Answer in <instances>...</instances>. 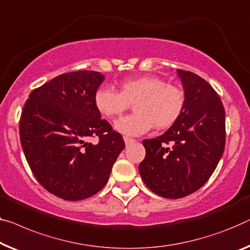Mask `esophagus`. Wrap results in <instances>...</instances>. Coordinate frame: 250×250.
Here are the masks:
<instances>
[{
	"label": "esophagus",
	"instance_id": "34e87169",
	"mask_svg": "<svg viewBox=\"0 0 250 250\" xmlns=\"http://www.w3.org/2000/svg\"><path fill=\"white\" fill-rule=\"evenodd\" d=\"M124 140H125V145L126 146H128V145H130V144H132V143H135V139H132V138H130V137H124Z\"/></svg>",
	"mask_w": 250,
	"mask_h": 250
}]
</instances>
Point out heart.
Returning a JSON list of instances; mask_svg holds the SVG:
<instances>
[{"label": "heart", "mask_w": 250, "mask_h": 250, "mask_svg": "<svg viewBox=\"0 0 250 250\" xmlns=\"http://www.w3.org/2000/svg\"><path fill=\"white\" fill-rule=\"evenodd\" d=\"M132 103L135 113L119 119L114 128L125 136H140L154 125L161 130L173 125L184 110L185 93L162 77L145 75L121 82L119 92L101 86L94 94L96 110L109 119L122 114Z\"/></svg>", "instance_id": "1"}]
</instances>
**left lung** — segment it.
<instances>
[{
    "label": "left lung",
    "mask_w": 250,
    "mask_h": 250,
    "mask_svg": "<svg viewBox=\"0 0 250 250\" xmlns=\"http://www.w3.org/2000/svg\"><path fill=\"white\" fill-rule=\"evenodd\" d=\"M185 93L178 120L154 139H145L139 165L144 183L166 199H181L207 183L225 150L226 114L220 96L194 73L177 69Z\"/></svg>",
    "instance_id": "obj_1"
}]
</instances>
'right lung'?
<instances>
[{"mask_svg": "<svg viewBox=\"0 0 250 250\" xmlns=\"http://www.w3.org/2000/svg\"><path fill=\"white\" fill-rule=\"evenodd\" d=\"M103 81L94 70L62 74L33 89L23 106L20 139L25 158L37 181L61 199L96 194L125 148L124 138L94 105ZM91 136L99 143H88Z\"/></svg>", "mask_w": 250, "mask_h": 250, "instance_id": "add662e5", "label": "right lung"}]
</instances>
